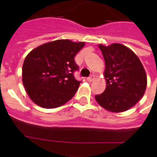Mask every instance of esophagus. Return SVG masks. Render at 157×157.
Segmentation results:
<instances>
[{
    "mask_svg": "<svg viewBox=\"0 0 157 157\" xmlns=\"http://www.w3.org/2000/svg\"><path fill=\"white\" fill-rule=\"evenodd\" d=\"M94 79H95L94 76V75H91L90 77H88V78H87V81H93Z\"/></svg>",
    "mask_w": 157,
    "mask_h": 157,
    "instance_id": "esophagus-1",
    "label": "esophagus"
}]
</instances>
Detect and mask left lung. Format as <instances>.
Returning <instances> with one entry per match:
<instances>
[{
	"instance_id": "1",
	"label": "left lung",
	"mask_w": 157,
	"mask_h": 157,
	"mask_svg": "<svg viewBox=\"0 0 157 157\" xmlns=\"http://www.w3.org/2000/svg\"><path fill=\"white\" fill-rule=\"evenodd\" d=\"M105 61L103 76L106 89L95 96L97 103L108 112H123L130 109L144 95L147 75L139 57L119 43L98 45Z\"/></svg>"
}]
</instances>
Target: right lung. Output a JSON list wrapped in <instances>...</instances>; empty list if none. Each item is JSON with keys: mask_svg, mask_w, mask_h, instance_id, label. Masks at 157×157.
<instances>
[{"mask_svg": "<svg viewBox=\"0 0 157 157\" xmlns=\"http://www.w3.org/2000/svg\"><path fill=\"white\" fill-rule=\"evenodd\" d=\"M85 42L57 40L39 45L26 56L22 81L33 103L44 108H55L68 102L80 81L74 78L78 67L74 57Z\"/></svg>", "mask_w": 157, "mask_h": 157, "instance_id": "1", "label": "right lung"}]
</instances>
